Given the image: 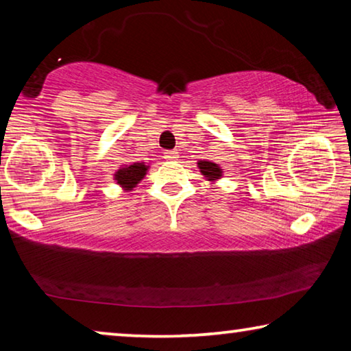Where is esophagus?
Segmentation results:
<instances>
[{
	"label": "esophagus",
	"mask_w": 351,
	"mask_h": 351,
	"mask_svg": "<svg viewBox=\"0 0 351 351\" xmlns=\"http://www.w3.org/2000/svg\"><path fill=\"white\" fill-rule=\"evenodd\" d=\"M164 158L169 159V161H175V159L178 158V153L173 152V150H167L164 153Z\"/></svg>",
	"instance_id": "esophagus-1"
}]
</instances>
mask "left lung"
Returning a JSON list of instances; mask_svg holds the SVG:
<instances>
[{
	"label": "left lung",
	"instance_id": "obj_1",
	"mask_svg": "<svg viewBox=\"0 0 351 351\" xmlns=\"http://www.w3.org/2000/svg\"><path fill=\"white\" fill-rule=\"evenodd\" d=\"M198 167H199L201 173H203L209 181H215V180H219V178H221L223 171H221V169H219V165L215 164V162L199 161Z\"/></svg>",
	"mask_w": 351,
	"mask_h": 351
}]
</instances>
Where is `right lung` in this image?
Returning <instances> with one entry per match:
<instances>
[{
    "mask_svg": "<svg viewBox=\"0 0 351 351\" xmlns=\"http://www.w3.org/2000/svg\"><path fill=\"white\" fill-rule=\"evenodd\" d=\"M147 169L148 165H145L144 162H134L128 165V167L119 169L114 173V180L117 181L119 186H122L125 190H132L145 176Z\"/></svg>",
    "mask_w": 351,
    "mask_h": 351,
    "instance_id": "right-lung-1",
    "label": "right lung"
}]
</instances>
